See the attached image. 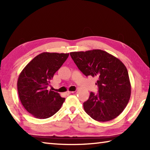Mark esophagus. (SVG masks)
Here are the masks:
<instances>
[{
  "mask_svg": "<svg viewBox=\"0 0 150 150\" xmlns=\"http://www.w3.org/2000/svg\"><path fill=\"white\" fill-rule=\"evenodd\" d=\"M73 93V91H67V92H66V95H69V94H71V93Z\"/></svg>",
  "mask_w": 150,
  "mask_h": 150,
  "instance_id": "34e87169",
  "label": "esophagus"
}]
</instances>
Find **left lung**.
I'll list each match as a JSON object with an SVG mask.
<instances>
[{
    "label": "left lung",
    "instance_id": "1",
    "mask_svg": "<svg viewBox=\"0 0 150 150\" xmlns=\"http://www.w3.org/2000/svg\"><path fill=\"white\" fill-rule=\"evenodd\" d=\"M70 55L85 76L97 78V94L91 92L83 103L87 114L98 122L113 120L120 115L131 95L128 70L124 63L101 50L71 52Z\"/></svg>",
    "mask_w": 150,
    "mask_h": 150
}]
</instances>
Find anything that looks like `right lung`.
<instances>
[{
	"instance_id": "1",
	"label": "right lung",
	"mask_w": 150,
	"mask_h": 150,
	"mask_svg": "<svg viewBox=\"0 0 150 150\" xmlns=\"http://www.w3.org/2000/svg\"><path fill=\"white\" fill-rule=\"evenodd\" d=\"M69 54L44 52L35 57L22 71L18 79L20 100L24 108L39 119L50 118L62 107L65 98L48 91L50 81L62 67Z\"/></svg>"
}]
</instances>
